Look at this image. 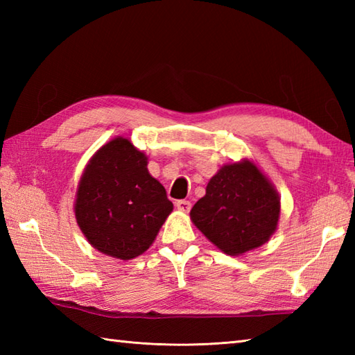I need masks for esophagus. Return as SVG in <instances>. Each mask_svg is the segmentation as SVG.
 <instances>
[{
	"label": "esophagus",
	"instance_id": "1",
	"mask_svg": "<svg viewBox=\"0 0 355 355\" xmlns=\"http://www.w3.org/2000/svg\"><path fill=\"white\" fill-rule=\"evenodd\" d=\"M175 207H177L178 210H182V212H189L192 205H191V201H187V200H178V201L175 202Z\"/></svg>",
	"mask_w": 355,
	"mask_h": 355
}]
</instances>
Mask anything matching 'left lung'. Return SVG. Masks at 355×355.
Instances as JSON below:
<instances>
[{
  "label": "left lung",
  "instance_id": "obj_1",
  "mask_svg": "<svg viewBox=\"0 0 355 355\" xmlns=\"http://www.w3.org/2000/svg\"><path fill=\"white\" fill-rule=\"evenodd\" d=\"M281 198L253 162L225 164L210 178L191 220L210 243L230 256L266 244L273 235Z\"/></svg>",
  "mask_w": 355,
  "mask_h": 355
}]
</instances>
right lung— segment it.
<instances>
[{
	"label": "right lung",
	"instance_id": "1",
	"mask_svg": "<svg viewBox=\"0 0 355 355\" xmlns=\"http://www.w3.org/2000/svg\"><path fill=\"white\" fill-rule=\"evenodd\" d=\"M146 155L116 137L88 162L78 186L74 214L88 243L117 259L146 252L172 212L164 187L148 172Z\"/></svg>",
	"mask_w": 355,
	"mask_h": 355
}]
</instances>
